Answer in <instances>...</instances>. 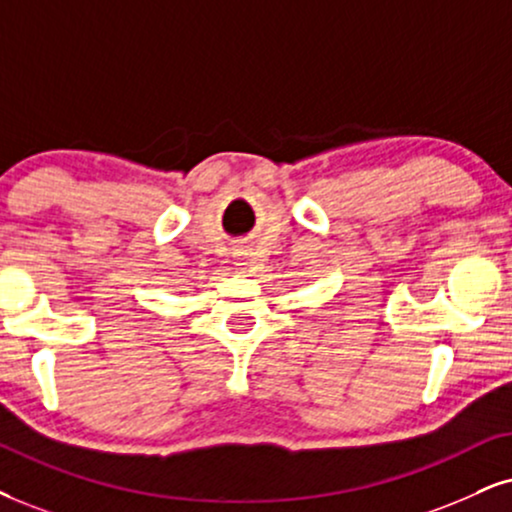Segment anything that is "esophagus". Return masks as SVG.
I'll use <instances>...</instances> for the list:
<instances>
[{"instance_id":"34e87169","label":"esophagus","mask_w":512,"mask_h":512,"mask_svg":"<svg viewBox=\"0 0 512 512\" xmlns=\"http://www.w3.org/2000/svg\"><path fill=\"white\" fill-rule=\"evenodd\" d=\"M239 270H251V258H237Z\"/></svg>"}]
</instances>
